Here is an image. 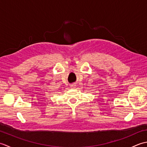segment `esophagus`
<instances>
[{"instance_id": "obj_1", "label": "esophagus", "mask_w": 147, "mask_h": 147, "mask_svg": "<svg viewBox=\"0 0 147 147\" xmlns=\"http://www.w3.org/2000/svg\"><path fill=\"white\" fill-rule=\"evenodd\" d=\"M71 88H76V85H75V84H73V85H71Z\"/></svg>"}]
</instances>
